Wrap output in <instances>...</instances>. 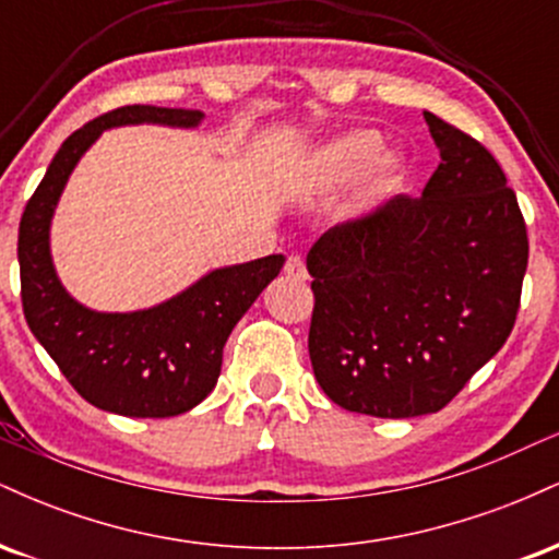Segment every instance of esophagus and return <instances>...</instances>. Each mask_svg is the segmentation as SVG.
<instances>
[{
    "mask_svg": "<svg viewBox=\"0 0 559 559\" xmlns=\"http://www.w3.org/2000/svg\"><path fill=\"white\" fill-rule=\"evenodd\" d=\"M284 271H286V275H292V278H297V281H305V278H307V267H305V260L297 258V254H292V258L286 260Z\"/></svg>",
    "mask_w": 559,
    "mask_h": 559,
    "instance_id": "34e87169",
    "label": "esophagus"
}]
</instances>
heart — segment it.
Instances as JSON below:
<instances>
[{
    "instance_id": "b5f03b06",
    "label": "heart",
    "mask_w": 559,
    "mask_h": 559,
    "mask_svg": "<svg viewBox=\"0 0 559 559\" xmlns=\"http://www.w3.org/2000/svg\"><path fill=\"white\" fill-rule=\"evenodd\" d=\"M305 178L312 189H336L357 178L362 199L386 197L407 178V159L394 150H381V133L355 128L325 141L310 157Z\"/></svg>"
}]
</instances>
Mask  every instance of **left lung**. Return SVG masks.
Instances as JSON below:
<instances>
[{
  "label": "left lung",
  "mask_w": 559,
  "mask_h": 559,
  "mask_svg": "<svg viewBox=\"0 0 559 559\" xmlns=\"http://www.w3.org/2000/svg\"><path fill=\"white\" fill-rule=\"evenodd\" d=\"M441 163L418 199L394 197L312 243L310 360L338 407L439 413L502 349L521 307L528 234L484 144L423 112Z\"/></svg>",
  "instance_id": "left-lung-1"
}]
</instances>
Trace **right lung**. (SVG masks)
Listing matches in <instances>:
<instances>
[{"mask_svg": "<svg viewBox=\"0 0 559 559\" xmlns=\"http://www.w3.org/2000/svg\"><path fill=\"white\" fill-rule=\"evenodd\" d=\"M202 118L199 110L152 105L102 115L62 141L21 217L17 262L31 333L83 400L126 418H173L197 407L215 389L230 331L286 258L267 254L217 267L150 310L96 312L70 297L57 278L49 226L70 173L102 131L139 123L194 128Z\"/></svg>", "mask_w": 559, "mask_h": 559, "instance_id": "right-lung-1", "label": "right lung"}]
</instances>
